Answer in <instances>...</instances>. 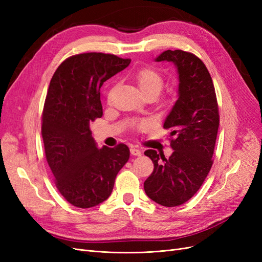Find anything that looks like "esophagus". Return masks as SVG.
I'll return each mask as SVG.
<instances>
[{"instance_id":"esophagus-1","label":"esophagus","mask_w":262,"mask_h":262,"mask_svg":"<svg viewBox=\"0 0 262 262\" xmlns=\"http://www.w3.org/2000/svg\"><path fill=\"white\" fill-rule=\"evenodd\" d=\"M130 152H131V154H132L133 156H141V155H142L141 150L138 149V148H134V147H131V148H130Z\"/></svg>"}]
</instances>
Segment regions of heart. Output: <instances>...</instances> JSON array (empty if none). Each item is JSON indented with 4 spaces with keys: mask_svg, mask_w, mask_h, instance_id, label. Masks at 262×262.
Instances as JSON below:
<instances>
[{
    "mask_svg": "<svg viewBox=\"0 0 262 262\" xmlns=\"http://www.w3.org/2000/svg\"><path fill=\"white\" fill-rule=\"evenodd\" d=\"M136 77L140 90L143 93L144 96L152 94L157 97L162 92L164 86V78L156 70L150 68H143L138 71ZM144 124L145 123H141L139 126L141 128Z\"/></svg>",
    "mask_w": 262,
    "mask_h": 262,
    "instance_id": "obj_1",
    "label": "heart"
}]
</instances>
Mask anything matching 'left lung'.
Segmentation results:
<instances>
[{
  "instance_id": "8db88e82",
  "label": "left lung",
  "mask_w": 262,
  "mask_h": 262,
  "mask_svg": "<svg viewBox=\"0 0 262 262\" xmlns=\"http://www.w3.org/2000/svg\"><path fill=\"white\" fill-rule=\"evenodd\" d=\"M156 62L173 63L178 73V99L166 117L170 130L169 158L154 149L144 152L154 170L144 182L146 195L164 207L187 202L200 189L212 167L220 116L215 90L204 63L182 50H166Z\"/></svg>"
}]
</instances>
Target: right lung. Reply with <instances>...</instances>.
I'll return each mask as SVG.
<instances>
[{
	"instance_id": "obj_1",
	"label": "right lung",
	"mask_w": 262,
	"mask_h": 262,
	"mask_svg": "<svg viewBox=\"0 0 262 262\" xmlns=\"http://www.w3.org/2000/svg\"><path fill=\"white\" fill-rule=\"evenodd\" d=\"M114 54L73 55L55 71L47 93L41 134L47 162L64 199L81 209L112 194L130 150L124 144L98 148L90 124L101 118L100 87L130 64Z\"/></svg>"
}]
</instances>
